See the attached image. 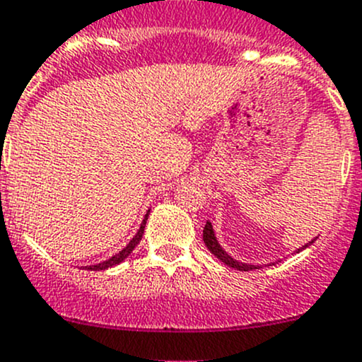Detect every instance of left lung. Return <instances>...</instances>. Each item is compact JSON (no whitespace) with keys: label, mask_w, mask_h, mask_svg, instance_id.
<instances>
[{"label":"left lung","mask_w":362,"mask_h":362,"mask_svg":"<svg viewBox=\"0 0 362 362\" xmlns=\"http://www.w3.org/2000/svg\"><path fill=\"white\" fill-rule=\"evenodd\" d=\"M315 240H317V238H315ZM315 240H312V242H310L308 245H312V243L315 242ZM203 242H204V245L208 247V250H210L211 254L215 255V257L221 259V261L224 262V264L231 266V268L240 269V272H250V269H257V268H259V266H254V264H245V262H238V261H235V259H233L231 255L226 254V252L222 250V247L218 245L217 238H215V235H214V228H211L210 222H206V226H204V229H203ZM308 245H305V247H303V249H306V247H308Z\"/></svg>","instance_id":"obj_1"}]
</instances>
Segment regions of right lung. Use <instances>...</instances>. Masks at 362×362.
Listing matches in <instances>:
<instances>
[{"mask_svg": "<svg viewBox=\"0 0 362 362\" xmlns=\"http://www.w3.org/2000/svg\"><path fill=\"white\" fill-rule=\"evenodd\" d=\"M147 217H148V211H147V215H145L144 222H141L140 229H138L136 236H134V238L131 240L129 243H127V247H124V249L120 250L119 254H115V255H113V257L108 259V261H103V262H100V264H94V266H86V268H87V269H90V272H100V269L112 268V266H115V264H119V262H122L124 259H126L127 255H129L131 252L134 250V247H136L138 243H140L141 236H144V231H145V224H147Z\"/></svg>", "mask_w": 362, "mask_h": 362, "instance_id": "obj_1", "label": "right lung"}]
</instances>
